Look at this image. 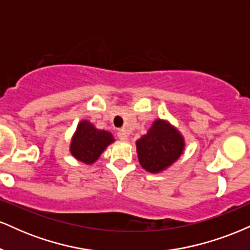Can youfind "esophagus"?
<instances>
[{"label":"esophagus","instance_id":"esophagus-1","mask_svg":"<svg viewBox=\"0 0 250 250\" xmlns=\"http://www.w3.org/2000/svg\"><path fill=\"white\" fill-rule=\"evenodd\" d=\"M117 137H119L121 141H127L128 140V134L125 133V130H119V133H117Z\"/></svg>","mask_w":250,"mask_h":250}]
</instances>
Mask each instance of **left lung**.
<instances>
[{"mask_svg": "<svg viewBox=\"0 0 250 250\" xmlns=\"http://www.w3.org/2000/svg\"><path fill=\"white\" fill-rule=\"evenodd\" d=\"M183 149V136L165 120H155L148 133L136 141L140 165L149 173H160L170 167Z\"/></svg>", "mask_w": 250, "mask_h": 250, "instance_id": "obj_1", "label": "left lung"}]
</instances>
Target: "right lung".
<instances>
[{
  "label": "right lung",
  "mask_w": 250,
  "mask_h": 250,
  "mask_svg": "<svg viewBox=\"0 0 250 250\" xmlns=\"http://www.w3.org/2000/svg\"><path fill=\"white\" fill-rule=\"evenodd\" d=\"M113 135L107 130H100L84 120L77 125L70 143V153L76 160L91 165L100 157L105 148L113 143Z\"/></svg>",
  "instance_id": "obj_1"
}]
</instances>
